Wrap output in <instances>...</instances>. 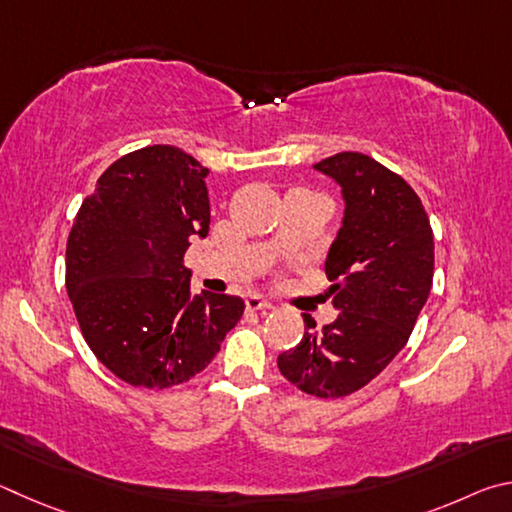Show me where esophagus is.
Returning <instances> with one entry per match:
<instances>
[{
    "label": "esophagus",
    "instance_id": "1",
    "mask_svg": "<svg viewBox=\"0 0 512 512\" xmlns=\"http://www.w3.org/2000/svg\"><path fill=\"white\" fill-rule=\"evenodd\" d=\"M245 303H247V310H274L272 303L263 297H258V294H249Z\"/></svg>",
    "mask_w": 512,
    "mask_h": 512
}]
</instances>
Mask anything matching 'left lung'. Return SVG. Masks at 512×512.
<instances>
[{
    "label": "left lung",
    "mask_w": 512,
    "mask_h": 512,
    "mask_svg": "<svg viewBox=\"0 0 512 512\" xmlns=\"http://www.w3.org/2000/svg\"><path fill=\"white\" fill-rule=\"evenodd\" d=\"M342 186L344 220L326 258L337 319L279 355V371L317 398L366 387L405 348L432 290L434 233L423 202L405 179L362 152L315 164Z\"/></svg>",
    "instance_id": "1"
}]
</instances>
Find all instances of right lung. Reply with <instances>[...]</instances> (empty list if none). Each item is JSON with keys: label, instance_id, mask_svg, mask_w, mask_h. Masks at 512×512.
<instances>
[{"label": "right lung", "instance_id": "obj_1", "mask_svg": "<svg viewBox=\"0 0 512 512\" xmlns=\"http://www.w3.org/2000/svg\"><path fill=\"white\" fill-rule=\"evenodd\" d=\"M206 175L175 146L134 150L98 177L71 227L65 283L80 333L132 387L191 380L245 310L240 297L191 294L184 254L209 233Z\"/></svg>", "mask_w": 512, "mask_h": 512}]
</instances>
